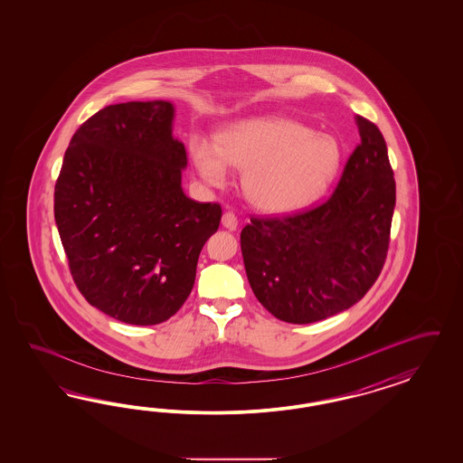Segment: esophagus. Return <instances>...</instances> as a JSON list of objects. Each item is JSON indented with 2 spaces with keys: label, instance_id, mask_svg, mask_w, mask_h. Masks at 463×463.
Returning a JSON list of instances; mask_svg holds the SVG:
<instances>
[{
  "label": "esophagus",
  "instance_id": "34e87169",
  "mask_svg": "<svg viewBox=\"0 0 463 463\" xmlns=\"http://www.w3.org/2000/svg\"><path fill=\"white\" fill-rule=\"evenodd\" d=\"M238 217H236V213L234 212H225L224 215H222V225H224L225 229H229V231H236L238 229Z\"/></svg>",
  "mask_w": 463,
  "mask_h": 463
}]
</instances>
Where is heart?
Segmentation results:
<instances>
[{
    "mask_svg": "<svg viewBox=\"0 0 463 463\" xmlns=\"http://www.w3.org/2000/svg\"><path fill=\"white\" fill-rule=\"evenodd\" d=\"M200 178L221 188L231 165L244 168L248 200L268 213H290L316 202L335 182L343 163L336 137L283 117L239 120L217 142L196 134L188 144Z\"/></svg>",
    "mask_w": 463,
    "mask_h": 463,
    "instance_id": "1",
    "label": "heart"
}]
</instances>
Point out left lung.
Segmentation results:
<instances>
[{
    "label": "left lung",
    "mask_w": 463,
    "mask_h": 463,
    "mask_svg": "<svg viewBox=\"0 0 463 463\" xmlns=\"http://www.w3.org/2000/svg\"><path fill=\"white\" fill-rule=\"evenodd\" d=\"M354 122L360 144L333 195L294 215L252 217L241 232L252 294L285 323H317L350 308L383 267L395 180L382 132L360 115Z\"/></svg>",
    "instance_id": "1"
}]
</instances>
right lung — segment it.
<instances>
[{
    "mask_svg": "<svg viewBox=\"0 0 463 463\" xmlns=\"http://www.w3.org/2000/svg\"><path fill=\"white\" fill-rule=\"evenodd\" d=\"M166 99L109 105L76 130L54 190L71 275L93 306L153 326L178 312L198 256L219 229V203L184 195L186 151Z\"/></svg>",
    "mask_w": 463,
    "mask_h": 463,
    "instance_id": "obj_1",
    "label": "right lung"
}]
</instances>
